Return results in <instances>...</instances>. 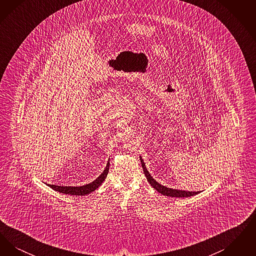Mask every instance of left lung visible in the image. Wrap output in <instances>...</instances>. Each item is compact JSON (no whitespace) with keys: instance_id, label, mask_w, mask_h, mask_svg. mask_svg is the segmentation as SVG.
Masks as SVG:
<instances>
[{"instance_id":"1","label":"left lung","mask_w":256,"mask_h":256,"mask_svg":"<svg viewBox=\"0 0 256 256\" xmlns=\"http://www.w3.org/2000/svg\"><path fill=\"white\" fill-rule=\"evenodd\" d=\"M140 160H141V165H142V168L144 170V174L146 176V180L150 182V184L156 190L158 191L159 193H161L162 195L168 196H176V198H187V196H195L196 194H198L200 192H188V191H180V190H174V189H170V188H167L161 184H159L158 182H156L152 176L150 174L148 170H146V166H145V163L143 161L142 158L140 156Z\"/></svg>"}]
</instances>
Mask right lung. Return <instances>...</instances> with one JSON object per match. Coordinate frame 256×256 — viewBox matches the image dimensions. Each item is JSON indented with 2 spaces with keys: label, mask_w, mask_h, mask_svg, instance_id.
Segmentation results:
<instances>
[{
  "label": "right lung",
  "mask_w": 256,
  "mask_h": 256,
  "mask_svg": "<svg viewBox=\"0 0 256 256\" xmlns=\"http://www.w3.org/2000/svg\"><path fill=\"white\" fill-rule=\"evenodd\" d=\"M110 170V162L106 164V167L104 170L102 172V174L98 178L97 180H95L93 182L86 184L84 186H80V187H71V186H58V185H52L48 184L52 189L62 193V194H68V195L76 196H84L95 191L98 187L104 182V180H106V178L108 176Z\"/></svg>",
  "instance_id": "1"
}]
</instances>
